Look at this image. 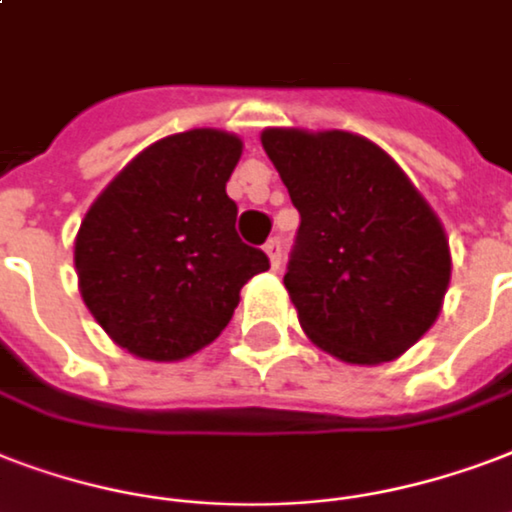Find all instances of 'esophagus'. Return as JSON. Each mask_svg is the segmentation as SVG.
Returning a JSON list of instances; mask_svg holds the SVG:
<instances>
[{
  "instance_id": "34e87169",
  "label": "esophagus",
  "mask_w": 512,
  "mask_h": 512,
  "mask_svg": "<svg viewBox=\"0 0 512 512\" xmlns=\"http://www.w3.org/2000/svg\"><path fill=\"white\" fill-rule=\"evenodd\" d=\"M263 249H265V255H268V260H271L273 268H279V265H282V241L273 236V239H268V244H265Z\"/></svg>"
}]
</instances>
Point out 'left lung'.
I'll return each instance as SVG.
<instances>
[{
    "instance_id": "obj_1",
    "label": "left lung",
    "mask_w": 512,
    "mask_h": 512,
    "mask_svg": "<svg viewBox=\"0 0 512 512\" xmlns=\"http://www.w3.org/2000/svg\"><path fill=\"white\" fill-rule=\"evenodd\" d=\"M260 142L300 212L284 273L300 327L351 365L397 360L446 298L451 252L438 214L365 136L265 128Z\"/></svg>"
}]
</instances>
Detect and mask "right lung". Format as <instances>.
I'll return each instance as SVG.
<instances>
[{
	"label": "right lung",
	"instance_id": "add662e5",
	"mask_svg": "<svg viewBox=\"0 0 512 512\" xmlns=\"http://www.w3.org/2000/svg\"><path fill=\"white\" fill-rule=\"evenodd\" d=\"M241 139L217 128L166 136L93 201L74 239L85 306L104 333L152 362L185 360L225 330L241 287L268 271L236 233L225 193Z\"/></svg>",
	"mask_w": 512,
	"mask_h": 512
}]
</instances>
